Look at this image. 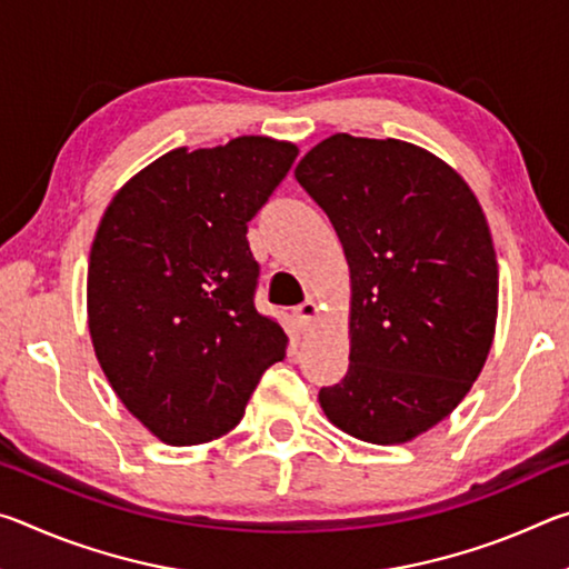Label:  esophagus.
I'll return each instance as SVG.
<instances>
[{"mask_svg": "<svg viewBox=\"0 0 569 569\" xmlns=\"http://www.w3.org/2000/svg\"><path fill=\"white\" fill-rule=\"evenodd\" d=\"M316 313H319V306H316L313 298H306V301H303L301 306H296V308H293V316H296V321L301 323L303 329H306L308 323H311V321L316 319Z\"/></svg>", "mask_w": 569, "mask_h": 569, "instance_id": "esophagus-1", "label": "esophagus"}]
</instances>
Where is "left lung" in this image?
Wrapping results in <instances>:
<instances>
[{
    "instance_id": "8db88e82",
    "label": "left lung",
    "mask_w": 569,
    "mask_h": 569,
    "mask_svg": "<svg viewBox=\"0 0 569 569\" xmlns=\"http://www.w3.org/2000/svg\"><path fill=\"white\" fill-rule=\"evenodd\" d=\"M296 180L323 208L351 268L346 377L319 391L336 427L401 445L467 397L492 349L499 271L475 192L401 140L331 134Z\"/></svg>"
}]
</instances>
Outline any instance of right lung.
<instances>
[{"instance_id":"1","label":"right lung","mask_w":569,"mask_h":569,"mask_svg":"<svg viewBox=\"0 0 569 569\" xmlns=\"http://www.w3.org/2000/svg\"><path fill=\"white\" fill-rule=\"evenodd\" d=\"M296 156L258 134L180 148L104 210L88 271L92 346L120 401L166 445L223 437L283 361L286 331L256 308L261 266L246 233Z\"/></svg>"}]
</instances>
